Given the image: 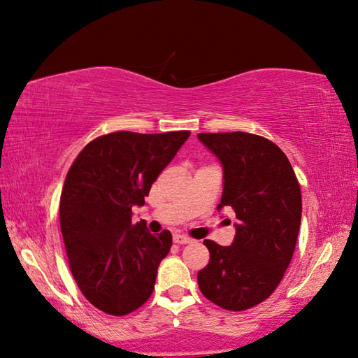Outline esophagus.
I'll return each mask as SVG.
<instances>
[{
  "instance_id": "esophagus-1",
  "label": "esophagus",
  "mask_w": 358,
  "mask_h": 358,
  "mask_svg": "<svg viewBox=\"0 0 358 358\" xmlns=\"http://www.w3.org/2000/svg\"><path fill=\"white\" fill-rule=\"evenodd\" d=\"M173 241L177 245H187V243H191V238L186 237V235L177 234V235H173Z\"/></svg>"
}]
</instances>
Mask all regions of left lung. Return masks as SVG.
<instances>
[{"mask_svg": "<svg viewBox=\"0 0 358 358\" xmlns=\"http://www.w3.org/2000/svg\"><path fill=\"white\" fill-rule=\"evenodd\" d=\"M197 138L222 167L217 210L230 207L237 222L230 246L203 240L210 262L197 273L201 292L229 311H243L273 294L294 256L301 192L280 147L248 132H201Z\"/></svg>", "mask_w": 358, "mask_h": 358, "instance_id": "1", "label": "left lung"}]
</instances>
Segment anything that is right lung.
Segmentation results:
<instances>
[{"label": "right lung", "instance_id": "1", "mask_svg": "<svg viewBox=\"0 0 358 358\" xmlns=\"http://www.w3.org/2000/svg\"><path fill=\"white\" fill-rule=\"evenodd\" d=\"M189 131L137 134L120 131L94 138L66 175L59 226L72 276L90 303L112 316L141 308L155 289L157 266L172 246L169 230L153 235L132 224Z\"/></svg>", "mask_w": 358, "mask_h": 358}]
</instances>
